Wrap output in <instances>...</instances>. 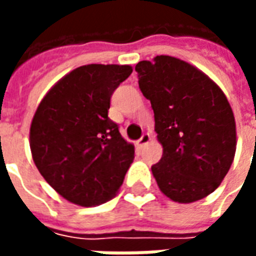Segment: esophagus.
<instances>
[{"instance_id":"esophagus-1","label":"esophagus","mask_w":256,"mask_h":256,"mask_svg":"<svg viewBox=\"0 0 256 256\" xmlns=\"http://www.w3.org/2000/svg\"><path fill=\"white\" fill-rule=\"evenodd\" d=\"M150 141V134L145 133V134H142V137L138 140V142H137V144H138L140 148H144L145 145L148 144Z\"/></svg>"}]
</instances>
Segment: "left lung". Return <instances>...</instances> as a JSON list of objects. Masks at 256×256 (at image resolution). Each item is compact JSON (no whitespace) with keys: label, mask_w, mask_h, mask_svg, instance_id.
I'll return each mask as SVG.
<instances>
[{"label":"left lung","mask_w":256,"mask_h":256,"mask_svg":"<svg viewBox=\"0 0 256 256\" xmlns=\"http://www.w3.org/2000/svg\"><path fill=\"white\" fill-rule=\"evenodd\" d=\"M136 71L163 146L162 159L152 166L158 186L178 203L208 196L236 154V122L226 96L198 68L172 56L142 60Z\"/></svg>","instance_id":"obj_1"}]
</instances>
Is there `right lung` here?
Returning a JSON list of instances; mask_svg holds the SVG:
<instances>
[{
	"label": "right lung",
	"mask_w": 256,
	"mask_h": 256,
	"mask_svg": "<svg viewBox=\"0 0 256 256\" xmlns=\"http://www.w3.org/2000/svg\"><path fill=\"white\" fill-rule=\"evenodd\" d=\"M133 68L88 64L48 92L30 128L38 172L66 200L82 207L111 200L134 159V145L108 118L111 96Z\"/></svg>",
	"instance_id": "right-lung-1"
}]
</instances>
